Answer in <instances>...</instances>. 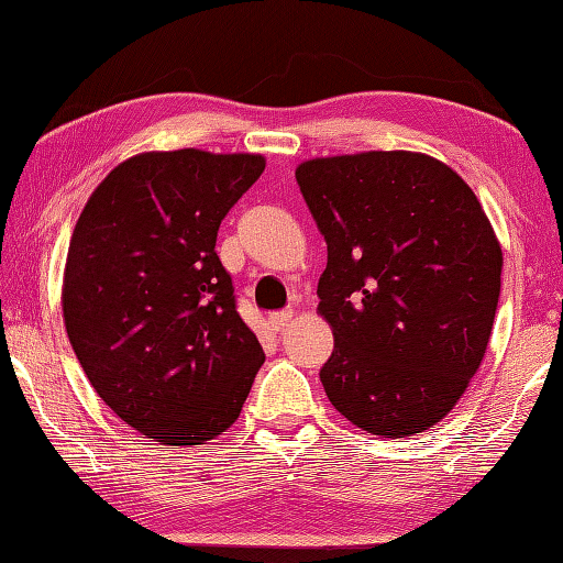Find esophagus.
Instances as JSON below:
<instances>
[{
	"mask_svg": "<svg viewBox=\"0 0 563 563\" xmlns=\"http://www.w3.org/2000/svg\"><path fill=\"white\" fill-rule=\"evenodd\" d=\"M292 319H295V312H292V310L273 312V314H271V324H273V329H278V332H280V329L288 327V324L292 322Z\"/></svg>",
	"mask_w": 563,
	"mask_h": 563,
	"instance_id": "obj_1",
	"label": "esophagus"
}]
</instances>
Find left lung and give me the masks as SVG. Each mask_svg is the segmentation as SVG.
Masks as SVG:
<instances>
[{
  "label": "left lung",
  "mask_w": 563,
  "mask_h": 563,
  "mask_svg": "<svg viewBox=\"0 0 563 563\" xmlns=\"http://www.w3.org/2000/svg\"><path fill=\"white\" fill-rule=\"evenodd\" d=\"M295 178L327 241V398L368 434H420L454 410L486 356L503 273L490 219L427 153L310 158Z\"/></svg>",
  "instance_id": "obj_1"
}]
</instances>
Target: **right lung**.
<instances>
[{"instance_id": "right-lung-1", "label": "right lung", "mask_w": 563, "mask_h": 563, "mask_svg": "<svg viewBox=\"0 0 563 563\" xmlns=\"http://www.w3.org/2000/svg\"><path fill=\"white\" fill-rule=\"evenodd\" d=\"M263 168L261 153H136L77 219L65 332L99 398L153 442L197 446L227 432L266 361L214 251Z\"/></svg>"}]
</instances>
